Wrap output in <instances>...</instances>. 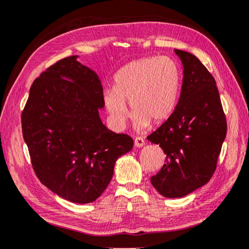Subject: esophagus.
<instances>
[{"label":"esophagus","instance_id":"34e87169","mask_svg":"<svg viewBox=\"0 0 249 249\" xmlns=\"http://www.w3.org/2000/svg\"><path fill=\"white\" fill-rule=\"evenodd\" d=\"M134 144H136L137 146H142L144 144V140H143V138H141V137H137L136 139H134Z\"/></svg>","mask_w":249,"mask_h":249}]
</instances>
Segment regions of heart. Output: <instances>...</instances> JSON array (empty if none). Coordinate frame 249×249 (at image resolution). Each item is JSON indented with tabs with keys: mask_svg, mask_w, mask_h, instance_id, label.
Returning a JSON list of instances; mask_svg holds the SVG:
<instances>
[{
	"mask_svg": "<svg viewBox=\"0 0 249 249\" xmlns=\"http://www.w3.org/2000/svg\"><path fill=\"white\" fill-rule=\"evenodd\" d=\"M182 85L178 64L170 57H144L124 65L113 76L112 89L104 92L109 119L122 129L129 115L138 129L169 119L177 107Z\"/></svg>",
	"mask_w": 249,
	"mask_h": 249,
	"instance_id": "obj_1",
	"label": "heart"
}]
</instances>
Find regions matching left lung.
I'll list each match as a JSON object with an SVG mask.
<instances>
[{
  "instance_id": "left-lung-1",
  "label": "left lung",
  "mask_w": 249,
  "mask_h": 249,
  "mask_svg": "<svg viewBox=\"0 0 249 249\" xmlns=\"http://www.w3.org/2000/svg\"><path fill=\"white\" fill-rule=\"evenodd\" d=\"M174 52L184 68L180 99L169 119L146 137L165 154V163L151 177L165 197L185 196L211 180L227 132L214 77L196 56Z\"/></svg>"
}]
</instances>
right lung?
I'll return each instance as SVG.
<instances>
[{"label": "right lung", "mask_w": 249, "mask_h": 249, "mask_svg": "<svg viewBox=\"0 0 249 249\" xmlns=\"http://www.w3.org/2000/svg\"><path fill=\"white\" fill-rule=\"evenodd\" d=\"M76 57L58 60L33 81L21 120L38 180L60 197L85 204L103 194L133 140L103 124V86Z\"/></svg>", "instance_id": "1"}]
</instances>
